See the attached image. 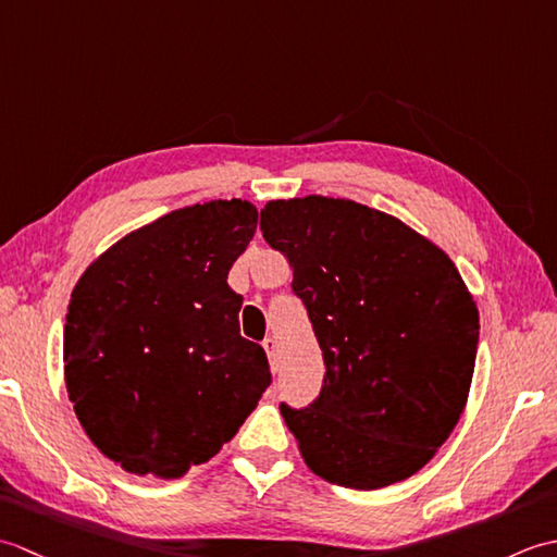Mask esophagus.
Listing matches in <instances>:
<instances>
[{
  "label": "esophagus",
  "mask_w": 557,
  "mask_h": 557,
  "mask_svg": "<svg viewBox=\"0 0 557 557\" xmlns=\"http://www.w3.org/2000/svg\"><path fill=\"white\" fill-rule=\"evenodd\" d=\"M263 349H265V354H268V359H270V366H272V371H275V357H277V342L272 339V337H265L263 339Z\"/></svg>",
  "instance_id": "obj_1"
}]
</instances>
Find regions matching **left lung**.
<instances>
[{
  "mask_svg": "<svg viewBox=\"0 0 557 557\" xmlns=\"http://www.w3.org/2000/svg\"><path fill=\"white\" fill-rule=\"evenodd\" d=\"M265 242L289 260L325 377L309 407L282 405L306 465L375 491L429 461L465 411L479 311L453 260L405 222L347 198L270 200Z\"/></svg>",
  "mask_w": 557,
  "mask_h": 557,
  "instance_id": "obj_1",
  "label": "left lung"
}]
</instances>
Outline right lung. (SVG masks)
<instances>
[{"label": "right lung", "mask_w": 557, "mask_h": 557, "mask_svg": "<svg viewBox=\"0 0 557 557\" xmlns=\"http://www.w3.org/2000/svg\"><path fill=\"white\" fill-rule=\"evenodd\" d=\"M256 224L242 198L172 210L110 246L71 292L69 399L92 445L128 474L180 479L203 465L270 385L227 285Z\"/></svg>", "instance_id": "obj_1"}]
</instances>
